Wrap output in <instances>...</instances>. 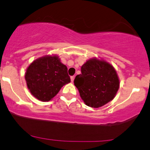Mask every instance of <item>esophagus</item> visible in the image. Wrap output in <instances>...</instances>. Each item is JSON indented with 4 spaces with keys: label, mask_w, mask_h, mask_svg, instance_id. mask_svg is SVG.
<instances>
[{
    "label": "esophagus",
    "mask_w": 150,
    "mask_h": 150,
    "mask_svg": "<svg viewBox=\"0 0 150 150\" xmlns=\"http://www.w3.org/2000/svg\"><path fill=\"white\" fill-rule=\"evenodd\" d=\"M70 79H71V81L73 82L74 81V79H75V76H71L70 77Z\"/></svg>",
    "instance_id": "obj_1"
}]
</instances>
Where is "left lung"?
Segmentation results:
<instances>
[{"label":"left lung","mask_w":150,"mask_h":150,"mask_svg":"<svg viewBox=\"0 0 150 150\" xmlns=\"http://www.w3.org/2000/svg\"><path fill=\"white\" fill-rule=\"evenodd\" d=\"M81 73L75 77L74 84L86 105L99 108L113 100L119 88V80L111 64L92 58L83 64Z\"/></svg>","instance_id":"left-lung-1"}]
</instances>
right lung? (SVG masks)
Returning a JSON list of instances; mask_svg holds the SVG:
<instances>
[{"label": "right lung", "mask_w": 150, "mask_h": 150, "mask_svg": "<svg viewBox=\"0 0 150 150\" xmlns=\"http://www.w3.org/2000/svg\"><path fill=\"white\" fill-rule=\"evenodd\" d=\"M25 80L31 93L44 102L53 98L63 86L70 82L67 67L57 55L35 59L26 69Z\"/></svg>", "instance_id": "1"}]
</instances>
